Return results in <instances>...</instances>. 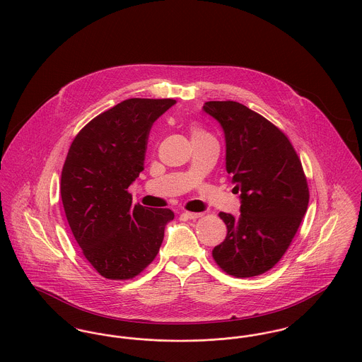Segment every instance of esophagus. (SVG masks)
<instances>
[{
	"label": "esophagus",
	"instance_id": "obj_1",
	"mask_svg": "<svg viewBox=\"0 0 362 362\" xmlns=\"http://www.w3.org/2000/svg\"><path fill=\"white\" fill-rule=\"evenodd\" d=\"M182 216H185L187 218H189V220H195V218H199V217H202V213H195V211H184L182 213Z\"/></svg>",
	"mask_w": 362,
	"mask_h": 362
}]
</instances>
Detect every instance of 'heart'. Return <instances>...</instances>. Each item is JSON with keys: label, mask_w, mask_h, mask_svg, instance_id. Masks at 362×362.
I'll return each instance as SVG.
<instances>
[{"label": "heart", "mask_w": 362, "mask_h": 362, "mask_svg": "<svg viewBox=\"0 0 362 362\" xmlns=\"http://www.w3.org/2000/svg\"><path fill=\"white\" fill-rule=\"evenodd\" d=\"M206 132L202 129V128H199V127H194L192 128V138H195V136H199V135H205Z\"/></svg>", "instance_id": "heart-1"}]
</instances>
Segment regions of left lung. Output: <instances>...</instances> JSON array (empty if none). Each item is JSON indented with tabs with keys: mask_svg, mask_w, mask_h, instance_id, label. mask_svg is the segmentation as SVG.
Returning <instances> with one entry per match:
<instances>
[{
	"mask_svg": "<svg viewBox=\"0 0 362 362\" xmlns=\"http://www.w3.org/2000/svg\"><path fill=\"white\" fill-rule=\"evenodd\" d=\"M204 111L224 131L226 170L241 192L237 217L218 213L227 235L211 255L231 276H259L286 254L308 209L301 160L288 138L247 105L207 102Z\"/></svg>",
	"mask_w": 362,
	"mask_h": 362,
	"instance_id": "left-lung-1",
	"label": "left lung"
}]
</instances>
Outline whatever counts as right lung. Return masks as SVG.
<instances>
[{
  "label": "right lung",
  "mask_w": 362,
  "mask_h": 362,
  "mask_svg": "<svg viewBox=\"0 0 362 362\" xmlns=\"http://www.w3.org/2000/svg\"><path fill=\"white\" fill-rule=\"evenodd\" d=\"M173 99H128L95 117L71 144L61 199L85 258L110 280L138 276L156 258L170 209L132 204L128 187L144 170L148 136Z\"/></svg>",
  "instance_id": "1"
}]
</instances>
